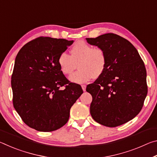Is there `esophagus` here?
<instances>
[{
  "label": "esophagus",
  "instance_id": "34e87169",
  "mask_svg": "<svg viewBox=\"0 0 157 157\" xmlns=\"http://www.w3.org/2000/svg\"><path fill=\"white\" fill-rule=\"evenodd\" d=\"M86 85H82V89L83 90V91H86Z\"/></svg>",
  "mask_w": 157,
  "mask_h": 157
}]
</instances>
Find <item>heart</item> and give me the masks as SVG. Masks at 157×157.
I'll return each mask as SVG.
<instances>
[{
    "label": "heart",
    "instance_id": "obj_1",
    "mask_svg": "<svg viewBox=\"0 0 157 157\" xmlns=\"http://www.w3.org/2000/svg\"><path fill=\"white\" fill-rule=\"evenodd\" d=\"M70 55L62 52L57 58V64L64 75H70L77 67L79 70L69 77V80L77 84L86 83L102 75L107 65V55L104 49L83 41H77L70 49Z\"/></svg>",
    "mask_w": 157,
    "mask_h": 157
}]
</instances>
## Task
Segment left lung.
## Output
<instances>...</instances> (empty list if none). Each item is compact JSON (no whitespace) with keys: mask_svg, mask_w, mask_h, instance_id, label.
Instances as JSON below:
<instances>
[{"mask_svg":"<svg viewBox=\"0 0 157 157\" xmlns=\"http://www.w3.org/2000/svg\"><path fill=\"white\" fill-rule=\"evenodd\" d=\"M104 49L107 65L102 75L87 85L93 100L90 113L95 121L115 127L131 121L141 110L147 94L146 69L133 45L113 33L86 38Z\"/></svg>","mask_w":157,"mask_h":157,"instance_id":"left-lung-1","label":"left lung"}]
</instances>
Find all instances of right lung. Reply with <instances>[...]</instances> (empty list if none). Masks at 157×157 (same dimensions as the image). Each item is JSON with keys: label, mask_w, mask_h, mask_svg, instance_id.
<instances>
[{"label": "right lung", "mask_w": 157, "mask_h": 157, "mask_svg": "<svg viewBox=\"0 0 157 157\" xmlns=\"http://www.w3.org/2000/svg\"><path fill=\"white\" fill-rule=\"evenodd\" d=\"M73 43L41 36L24 45L16 57L13 105L23 121L37 131L52 132L64 125L71 107L83 94L80 85L69 82L57 64L59 55Z\"/></svg>", "instance_id": "add662e5"}]
</instances>
